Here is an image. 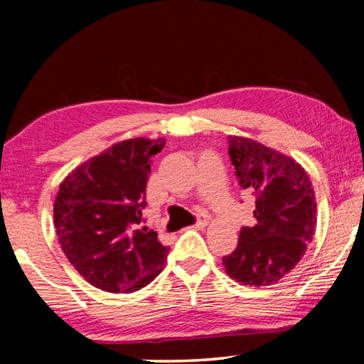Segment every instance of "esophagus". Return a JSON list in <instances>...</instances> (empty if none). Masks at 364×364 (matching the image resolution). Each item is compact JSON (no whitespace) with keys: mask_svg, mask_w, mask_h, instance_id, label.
Returning a JSON list of instances; mask_svg holds the SVG:
<instances>
[{"mask_svg":"<svg viewBox=\"0 0 364 364\" xmlns=\"http://www.w3.org/2000/svg\"><path fill=\"white\" fill-rule=\"evenodd\" d=\"M208 223V215L207 213H198V218H197V223L193 225V228H205Z\"/></svg>","mask_w":364,"mask_h":364,"instance_id":"34e87169","label":"esophagus"}]
</instances>
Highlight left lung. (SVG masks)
I'll return each mask as SVG.
<instances>
[{"mask_svg": "<svg viewBox=\"0 0 364 364\" xmlns=\"http://www.w3.org/2000/svg\"><path fill=\"white\" fill-rule=\"evenodd\" d=\"M238 186L255 197L253 227H243L235 252L223 257L227 275L248 287L282 280L305 255L316 228L315 191L295 159L253 139L228 136Z\"/></svg>", "mask_w": 364, "mask_h": 364, "instance_id": "left-lung-1", "label": "left lung"}]
</instances>
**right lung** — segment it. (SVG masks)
<instances>
[{
  "mask_svg": "<svg viewBox=\"0 0 364 364\" xmlns=\"http://www.w3.org/2000/svg\"><path fill=\"white\" fill-rule=\"evenodd\" d=\"M166 139H127L74 168L54 200L64 255L84 280L109 293H131L164 270L168 247L139 228L154 156Z\"/></svg>",
  "mask_w": 364,
  "mask_h": 364,
  "instance_id": "right-lung-1",
  "label": "right lung"
}]
</instances>
